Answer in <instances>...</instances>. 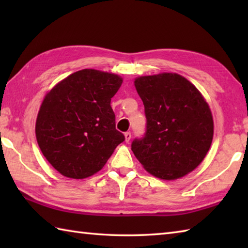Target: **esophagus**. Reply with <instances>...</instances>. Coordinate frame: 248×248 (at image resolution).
<instances>
[{"instance_id": "esophagus-1", "label": "esophagus", "mask_w": 248, "mask_h": 248, "mask_svg": "<svg viewBox=\"0 0 248 248\" xmlns=\"http://www.w3.org/2000/svg\"><path fill=\"white\" fill-rule=\"evenodd\" d=\"M124 139H125V141H127V143H129L130 140H131V133L130 132H125L124 133Z\"/></svg>"}]
</instances>
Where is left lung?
Segmentation results:
<instances>
[{
    "label": "left lung",
    "instance_id": "8db88e82",
    "mask_svg": "<svg viewBox=\"0 0 248 248\" xmlns=\"http://www.w3.org/2000/svg\"><path fill=\"white\" fill-rule=\"evenodd\" d=\"M143 100L146 131L131 145L145 170L156 178L175 180L194 170L213 139V118L202 94L177 73L135 78Z\"/></svg>",
    "mask_w": 248,
    "mask_h": 248
}]
</instances>
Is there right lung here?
<instances>
[{
	"mask_svg": "<svg viewBox=\"0 0 248 248\" xmlns=\"http://www.w3.org/2000/svg\"><path fill=\"white\" fill-rule=\"evenodd\" d=\"M121 84L117 75L83 69L46 93L37 116L36 139L46 159L62 176H93L124 140L116 130L110 107Z\"/></svg>",
	"mask_w": 248,
	"mask_h": 248,
	"instance_id": "add662e5",
	"label": "right lung"
}]
</instances>
